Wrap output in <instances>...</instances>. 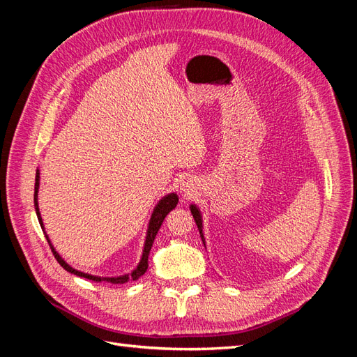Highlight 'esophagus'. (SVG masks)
<instances>
[{"mask_svg": "<svg viewBox=\"0 0 357 357\" xmlns=\"http://www.w3.org/2000/svg\"><path fill=\"white\" fill-rule=\"evenodd\" d=\"M180 190L189 192V190H190V183H189V181H185V180H181V181H180Z\"/></svg>", "mask_w": 357, "mask_h": 357, "instance_id": "1", "label": "esophagus"}]
</instances>
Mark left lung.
<instances>
[{"mask_svg": "<svg viewBox=\"0 0 357 357\" xmlns=\"http://www.w3.org/2000/svg\"><path fill=\"white\" fill-rule=\"evenodd\" d=\"M190 213H192V215H193V219H195V223H197V226H198V231H199V234H201V238H202V243H204V245H205V238H204V235H202V215H201V211H199V208L197 207V205H190Z\"/></svg>", "mask_w": 357, "mask_h": 357, "instance_id": "8db88e82", "label": "left lung"}]
</instances>
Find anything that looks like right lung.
Listing matches in <instances>:
<instances>
[{
	"label": "right lung",
	"mask_w": 357,
	"mask_h": 357,
	"mask_svg": "<svg viewBox=\"0 0 357 357\" xmlns=\"http://www.w3.org/2000/svg\"><path fill=\"white\" fill-rule=\"evenodd\" d=\"M38 186H40V171L37 169V174H36V186H34V207H36V213H37V218H38V222H40V226L41 229L45 231V226H43V220H41V214H40V210H38ZM178 204V197L177 193H168L167 197L162 198L158 205L155 207L153 213H152V218H150V222H149V228H147V235H146V243H144V250H143V256H142V261H139L138 266L134 269V271L131 274H125V275H121V277H96V275H91V274H84L82 271H77V269H74L73 266H70L63 259L59 256V253L55 250V247L52 245L49 236L45 231V235H46V240L52 248L53 255H55L56 261L59 262V265L66 269V271L77 275V277H83V278H88V280H92V282H109V283H113V284H123V283H128L129 280H138L139 277H142L146 271H147V266H149V253L150 250H152V245H153V241H155V236L160 228V225L164 223V219L167 218V214L176 208V205Z\"/></svg>",
	"instance_id": "obj_1"
}]
</instances>
